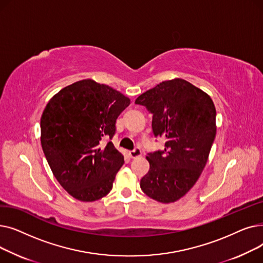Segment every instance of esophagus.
<instances>
[{"mask_svg":"<svg viewBox=\"0 0 263 263\" xmlns=\"http://www.w3.org/2000/svg\"><path fill=\"white\" fill-rule=\"evenodd\" d=\"M129 156L132 158V159H135V158H139L142 156V150L140 148H135L134 150H131L129 151Z\"/></svg>","mask_w":263,"mask_h":263,"instance_id":"esophagus-1","label":"esophagus"}]
</instances>
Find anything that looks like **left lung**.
Segmentation results:
<instances>
[{"mask_svg": "<svg viewBox=\"0 0 263 263\" xmlns=\"http://www.w3.org/2000/svg\"><path fill=\"white\" fill-rule=\"evenodd\" d=\"M136 104L153 113V130L166 141L163 151L149 154V172L141 189L162 203L175 202L200 177L216 134L211 97L183 79L164 81L142 93Z\"/></svg>", "mask_w": 263, "mask_h": 263, "instance_id": "obj_1", "label": "left lung"}]
</instances>
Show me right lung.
<instances>
[{
    "label": "right lung",
    "instance_id": "right-lung-1",
    "mask_svg": "<svg viewBox=\"0 0 263 263\" xmlns=\"http://www.w3.org/2000/svg\"><path fill=\"white\" fill-rule=\"evenodd\" d=\"M130 104L118 90L91 79L55 93L40 118V142L59 183L73 198L91 202L113 187L123 156L112 142L116 119Z\"/></svg>",
    "mask_w": 263,
    "mask_h": 263
}]
</instances>
